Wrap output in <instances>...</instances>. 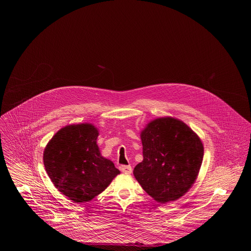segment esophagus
Segmentation results:
<instances>
[{
  "label": "esophagus",
  "mask_w": 251,
  "mask_h": 251,
  "mask_svg": "<svg viewBox=\"0 0 251 251\" xmlns=\"http://www.w3.org/2000/svg\"><path fill=\"white\" fill-rule=\"evenodd\" d=\"M120 171L123 174L130 175L132 173V168H131V166H120Z\"/></svg>",
  "instance_id": "esophagus-1"
}]
</instances>
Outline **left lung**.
Wrapping results in <instances>:
<instances>
[{"label": "left lung", "mask_w": 251, "mask_h": 251, "mask_svg": "<svg viewBox=\"0 0 251 251\" xmlns=\"http://www.w3.org/2000/svg\"><path fill=\"white\" fill-rule=\"evenodd\" d=\"M140 137L143 161L133 174L143 190L161 203L183 197L195 184L202 163L201 138L174 117L152 120Z\"/></svg>", "instance_id": "obj_1"}]
</instances>
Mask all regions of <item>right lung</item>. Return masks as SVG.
<instances>
[{
    "label": "right lung",
    "instance_id": "obj_1",
    "mask_svg": "<svg viewBox=\"0 0 251 251\" xmlns=\"http://www.w3.org/2000/svg\"><path fill=\"white\" fill-rule=\"evenodd\" d=\"M98 129L90 123L67 125L50 140L44 152L46 171L54 187L75 202L94 199L120 174L97 145Z\"/></svg>",
    "mask_w": 251,
    "mask_h": 251
}]
</instances>
